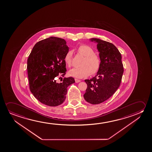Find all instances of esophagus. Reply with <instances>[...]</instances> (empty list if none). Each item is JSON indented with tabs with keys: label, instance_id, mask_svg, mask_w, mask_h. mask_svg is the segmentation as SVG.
Segmentation results:
<instances>
[{
	"label": "esophagus",
	"instance_id": "obj_1",
	"mask_svg": "<svg viewBox=\"0 0 152 152\" xmlns=\"http://www.w3.org/2000/svg\"><path fill=\"white\" fill-rule=\"evenodd\" d=\"M75 80L76 83H79V82H80V81H81L80 80H78V79H76V78H75Z\"/></svg>",
	"mask_w": 152,
	"mask_h": 152
}]
</instances>
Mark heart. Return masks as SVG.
<instances>
[{
    "label": "heart",
    "instance_id": "1",
    "mask_svg": "<svg viewBox=\"0 0 152 152\" xmlns=\"http://www.w3.org/2000/svg\"><path fill=\"white\" fill-rule=\"evenodd\" d=\"M77 51L85 58L81 64L82 66L70 69L68 72L69 75L76 78H82L98 72L101 68V60L98 55L94 54V49L88 45H82L78 48ZM72 52L69 50L64 57V61L68 67L72 65Z\"/></svg>",
    "mask_w": 152,
    "mask_h": 152
}]
</instances>
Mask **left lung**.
<instances>
[{
	"instance_id": "obj_1",
	"label": "left lung",
	"mask_w": 152,
	"mask_h": 152,
	"mask_svg": "<svg viewBox=\"0 0 152 152\" xmlns=\"http://www.w3.org/2000/svg\"><path fill=\"white\" fill-rule=\"evenodd\" d=\"M97 42L101 66L95 77L85 80L87 85L84 97L91 104H98L107 100L118 88L124 72L121 54L110 42L91 38Z\"/></svg>"
}]
</instances>
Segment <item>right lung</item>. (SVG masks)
<instances>
[{"label": "right lung", "mask_w": 152, "mask_h": 152, "mask_svg": "<svg viewBox=\"0 0 152 152\" xmlns=\"http://www.w3.org/2000/svg\"><path fill=\"white\" fill-rule=\"evenodd\" d=\"M68 51L65 40L50 37L37 42L28 57L27 68L30 90L45 105L61 104L65 100L68 87L75 82L72 77L64 78L60 83L56 82L59 74L63 77L66 74L64 57Z\"/></svg>", "instance_id": "right-lung-1"}]
</instances>
